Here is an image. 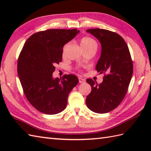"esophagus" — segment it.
Listing matches in <instances>:
<instances>
[{
	"label": "esophagus",
	"mask_w": 151,
	"mask_h": 151,
	"mask_svg": "<svg viewBox=\"0 0 151 151\" xmlns=\"http://www.w3.org/2000/svg\"><path fill=\"white\" fill-rule=\"evenodd\" d=\"M78 80H79V83H81H81H84L86 82V79L81 78V77H79Z\"/></svg>",
	"instance_id": "34e87169"
}]
</instances>
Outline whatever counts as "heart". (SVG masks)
I'll return each instance as SVG.
<instances>
[{
	"instance_id": "1",
	"label": "heart",
	"mask_w": 151,
	"mask_h": 151,
	"mask_svg": "<svg viewBox=\"0 0 151 151\" xmlns=\"http://www.w3.org/2000/svg\"><path fill=\"white\" fill-rule=\"evenodd\" d=\"M81 45L84 50H97L98 44L94 39L90 37H84L82 38Z\"/></svg>"
}]
</instances>
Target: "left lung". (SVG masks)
I'll list each match as a JSON object with an SVG mask.
<instances>
[{
    "mask_svg": "<svg viewBox=\"0 0 151 151\" xmlns=\"http://www.w3.org/2000/svg\"><path fill=\"white\" fill-rule=\"evenodd\" d=\"M86 32L101 43V57L95 69L104 73L100 84L90 78L86 81L91 87L86 104L95 113H107L117 108L127 93L133 74L132 58L126 42L117 33L100 28Z\"/></svg>",
    "mask_w": 151,
    "mask_h": 151,
    "instance_id": "8db88e82",
    "label": "left lung"
}]
</instances>
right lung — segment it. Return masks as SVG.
I'll list each match as a JSON object with an SVG mask.
<instances>
[{"mask_svg":"<svg viewBox=\"0 0 151 151\" xmlns=\"http://www.w3.org/2000/svg\"><path fill=\"white\" fill-rule=\"evenodd\" d=\"M77 29H50L35 33L19 54L17 73L27 100L41 113L54 115L66 108L67 99L78 79L65 75L54 78L55 65L62 61L63 47L79 33Z\"/></svg>","mask_w":151,"mask_h":151,"instance_id":"right-lung-1","label":"right lung"}]
</instances>
